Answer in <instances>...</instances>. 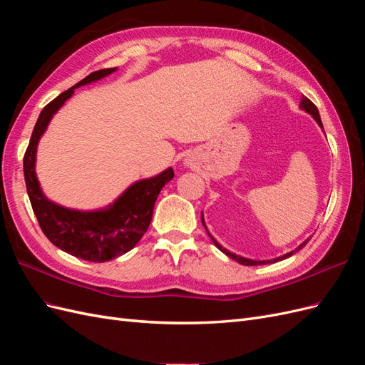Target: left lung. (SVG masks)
<instances>
[{"label": "left lung", "instance_id": "1", "mask_svg": "<svg viewBox=\"0 0 365 365\" xmlns=\"http://www.w3.org/2000/svg\"><path fill=\"white\" fill-rule=\"evenodd\" d=\"M300 108L303 109V111H306L307 114H311L314 118H315V121H317V123H318V126L319 128H323V123H322V118H319V113H318V109H317V106L311 102V101H309V98L307 97H302V102H300ZM201 220H202V224H204V227H205V222H204V216H202V213H201ZM205 230H207V227H205ZM207 233H208V230H207ZM208 236L210 237H212V240H213V244L216 245V248L217 250H220V251H222L224 254H227V256L228 257H231V259H233V260H236V262H239L240 264H247V267H254V264H264V263H274V262H280V260H284V259H288V257H291L292 256V254H295L298 250H302L306 244H307V242H309V239H311V237H309V239H306L304 242H303V244H300V245H298L295 250H292V251H289V252H286V254H283V256H280V257H275V259H272V260H251V259H245V257H242V256H237V254H235V252H230L228 250H225L222 245H220L219 244V242L212 236V235H210L208 233Z\"/></svg>", "mask_w": 365, "mask_h": 365}]
</instances>
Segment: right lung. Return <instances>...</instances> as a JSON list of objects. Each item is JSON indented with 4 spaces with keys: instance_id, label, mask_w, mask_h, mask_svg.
Here are the masks:
<instances>
[{
    "instance_id": "add662e5",
    "label": "right lung",
    "mask_w": 365,
    "mask_h": 365,
    "mask_svg": "<svg viewBox=\"0 0 365 365\" xmlns=\"http://www.w3.org/2000/svg\"><path fill=\"white\" fill-rule=\"evenodd\" d=\"M115 70L105 68L91 73L43 108L24 155L27 195L43 235L62 251L88 262H108L134 248L149 228L153 205L161 189L173 178V169H165L157 176L129 185L113 204L91 212L58 205L42 193L35 172L36 149L50 120L73 96L76 88L101 81Z\"/></svg>"
}]
</instances>
